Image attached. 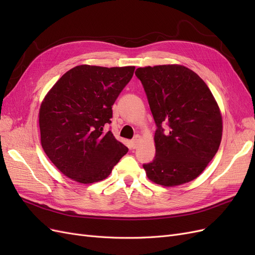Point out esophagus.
<instances>
[{"mask_svg": "<svg viewBox=\"0 0 255 255\" xmlns=\"http://www.w3.org/2000/svg\"><path fill=\"white\" fill-rule=\"evenodd\" d=\"M139 141H140V137L138 136V135L135 136L134 139L130 140V148H132V149H136L137 146H138V144H139Z\"/></svg>", "mask_w": 255, "mask_h": 255, "instance_id": "1", "label": "esophagus"}]
</instances>
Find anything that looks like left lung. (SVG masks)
<instances>
[{
	"mask_svg": "<svg viewBox=\"0 0 255 255\" xmlns=\"http://www.w3.org/2000/svg\"><path fill=\"white\" fill-rule=\"evenodd\" d=\"M156 125L155 157L143 168L163 186L195 180L217 153L222 118L210 88L190 69L180 65L138 68Z\"/></svg>",
	"mask_w": 255,
	"mask_h": 255,
	"instance_id": "obj_1",
	"label": "left lung"
}]
</instances>
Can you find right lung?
I'll use <instances>...</instances> for the list:
<instances>
[{"instance_id":"add662e5","label":"right lung","mask_w":255,"mask_h":255,"mask_svg":"<svg viewBox=\"0 0 255 255\" xmlns=\"http://www.w3.org/2000/svg\"><path fill=\"white\" fill-rule=\"evenodd\" d=\"M134 70L76 66L45 96L39 111L41 145L61 173L83 184L102 181L128 153L105 127Z\"/></svg>"}]
</instances>
